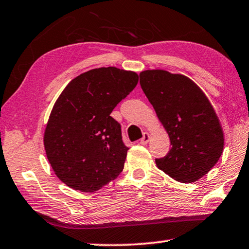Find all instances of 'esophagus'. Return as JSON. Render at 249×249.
<instances>
[{
	"instance_id": "esophagus-1",
	"label": "esophagus",
	"mask_w": 249,
	"mask_h": 249,
	"mask_svg": "<svg viewBox=\"0 0 249 249\" xmlns=\"http://www.w3.org/2000/svg\"><path fill=\"white\" fill-rule=\"evenodd\" d=\"M150 139H151V136H150V133L144 132L143 133V137H142L141 139H140V144L145 145L150 141Z\"/></svg>"
}]
</instances>
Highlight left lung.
Listing matches in <instances>:
<instances>
[{
  "label": "left lung",
  "instance_id": "1",
  "mask_svg": "<svg viewBox=\"0 0 249 249\" xmlns=\"http://www.w3.org/2000/svg\"><path fill=\"white\" fill-rule=\"evenodd\" d=\"M140 85L172 145L156 159L157 166L175 181H198L224 149L223 128L209 98L189 77L163 69L141 71Z\"/></svg>",
  "mask_w": 249,
  "mask_h": 249
}]
</instances>
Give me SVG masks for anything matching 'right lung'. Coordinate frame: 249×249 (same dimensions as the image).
<instances>
[{
    "label": "right lung",
    "mask_w": 249,
    "mask_h": 249,
    "mask_svg": "<svg viewBox=\"0 0 249 249\" xmlns=\"http://www.w3.org/2000/svg\"><path fill=\"white\" fill-rule=\"evenodd\" d=\"M138 81L134 71L100 67L77 76L60 93L45 128L44 148L67 186L92 193L122 172L129 148L110 113Z\"/></svg>",
    "instance_id": "add662e5"
}]
</instances>
